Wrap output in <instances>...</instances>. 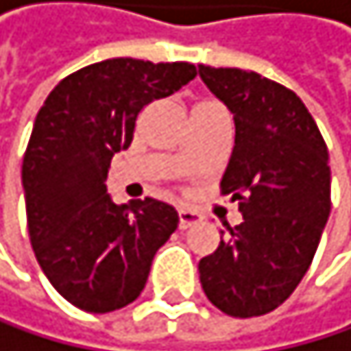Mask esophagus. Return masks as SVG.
<instances>
[{
    "label": "esophagus",
    "instance_id": "obj_1",
    "mask_svg": "<svg viewBox=\"0 0 351 351\" xmlns=\"http://www.w3.org/2000/svg\"><path fill=\"white\" fill-rule=\"evenodd\" d=\"M178 219H180V229H189L191 225L199 223L204 217L199 214L197 210H191V208H180L178 210Z\"/></svg>",
    "mask_w": 351,
    "mask_h": 351
}]
</instances>
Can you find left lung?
<instances>
[{"mask_svg": "<svg viewBox=\"0 0 351 351\" xmlns=\"http://www.w3.org/2000/svg\"><path fill=\"white\" fill-rule=\"evenodd\" d=\"M199 75L234 113L236 147L221 193L242 212V223L199 261V281L223 313L266 315L315 257L332 206L328 147L289 87L240 68L202 64Z\"/></svg>", "mask_w": 351, "mask_h": 351, "instance_id": "left-lung-1", "label": "left lung"}]
</instances>
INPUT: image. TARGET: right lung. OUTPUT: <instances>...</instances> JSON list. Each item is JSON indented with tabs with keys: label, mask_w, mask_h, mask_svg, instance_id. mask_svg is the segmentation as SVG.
Listing matches in <instances>:
<instances>
[{
	"label": "right lung",
	"mask_w": 351,
	"mask_h": 351,
	"mask_svg": "<svg viewBox=\"0 0 351 351\" xmlns=\"http://www.w3.org/2000/svg\"><path fill=\"white\" fill-rule=\"evenodd\" d=\"M189 62L115 58L62 79L38 111L23 156L29 242L62 298L111 313L139 298L149 266L178 227L158 199L111 202V158L132 143L141 111L195 79Z\"/></svg>",
	"instance_id": "add662e5"
}]
</instances>
